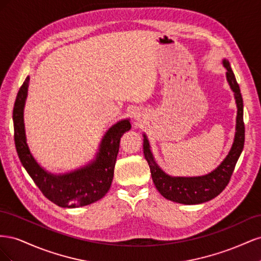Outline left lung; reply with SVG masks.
I'll return each instance as SVG.
<instances>
[{"instance_id": "1", "label": "left lung", "mask_w": 261, "mask_h": 261, "mask_svg": "<svg viewBox=\"0 0 261 261\" xmlns=\"http://www.w3.org/2000/svg\"><path fill=\"white\" fill-rule=\"evenodd\" d=\"M223 65L226 68L227 82L234 91L236 105H238V116H236V133L233 146L224 161L215 171L199 177H171L167 175L154 162L152 153L150 151L149 143L144 135V154L149 164L152 180L159 193L169 200L178 203L195 204L215 198L227 186L236 162L243 151L245 141L243 98L230 63L224 60Z\"/></svg>"}]
</instances>
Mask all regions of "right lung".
<instances>
[{"mask_svg":"<svg viewBox=\"0 0 261 261\" xmlns=\"http://www.w3.org/2000/svg\"><path fill=\"white\" fill-rule=\"evenodd\" d=\"M28 83L29 77L19 88L13 109L15 147L23 168L44 197L60 207H83L101 199L111 187L120 140L123 134L130 129L129 121L118 122L107 132L100 145V151L91 164L68 174L52 175L39 167L26 143L23 106Z\"/></svg>","mask_w":261,"mask_h":261,"instance_id":"right-lung-1","label":"right lung"}]
</instances>
